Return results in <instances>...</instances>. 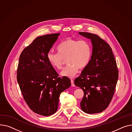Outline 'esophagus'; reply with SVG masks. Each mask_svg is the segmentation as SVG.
I'll use <instances>...</instances> for the list:
<instances>
[{
	"instance_id": "1",
	"label": "esophagus",
	"mask_w": 132,
	"mask_h": 132,
	"mask_svg": "<svg viewBox=\"0 0 132 132\" xmlns=\"http://www.w3.org/2000/svg\"><path fill=\"white\" fill-rule=\"evenodd\" d=\"M71 86L74 87L75 86V85L74 84V81L72 79H71Z\"/></svg>"
}]
</instances>
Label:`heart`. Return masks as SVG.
<instances>
[{
    "instance_id": "b5f03b06",
    "label": "heart",
    "mask_w": 132,
    "mask_h": 132,
    "mask_svg": "<svg viewBox=\"0 0 132 132\" xmlns=\"http://www.w3.org/2000/svg\"><path fill=\"white\" fill-rule=\"evenodd\" d=\"M57 53H49L47 59L51 65L56 70L63 68L64 60L68 65L61 72V76L72 78L79 69L86 68L90 60L92 48L90 43L85 40H78L68 38L62 42L56 48Z\"/></svg>"
}]
</instances>
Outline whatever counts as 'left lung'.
Wrapping results in <instances>:
<instances>
[{
	"label": "left lung",
	"mask_w": 132,
	"mask_h": 132,
	"mask_svg": "<svg viewBox=\"0 0 132 132\" xmlns=\"http://www.w3.org/2000/svg\"><path fill=\"white\" fill-rule=\"evenodd\" d=\"M79 34L91 40L93 53L88 65L75 80V85L84 93L81 110L88 114L100 113L109 106L113 96L118 79L117 63L105 40L93 34Z\"/></svg>",
	"instance_id": "1"
}]
</instances>
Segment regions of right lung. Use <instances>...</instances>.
Masks as SVG:
<instances>
[{
  "label": "right lung",
  "instance_id": "obj_1",
  "mask_svg": "<svg viewBox=\"0 0 132 132\" xmlns=\"http://www.w3.org/2000/svg\"><path fill=\"white\" fill-rule=\"evenodd\" d=\"M60 34L38 37L19 57L16 78L23 98L33 112L44 116L56 112L60 94L71 86L70 79L60 77L47 59Z\"/></svg>",
  "mask_w": 132,
  "mask_h": 132
}]
</instances>
